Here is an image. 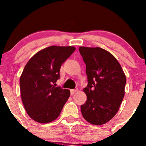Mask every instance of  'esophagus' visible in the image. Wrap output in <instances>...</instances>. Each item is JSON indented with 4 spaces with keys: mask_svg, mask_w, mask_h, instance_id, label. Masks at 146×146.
I'll use <instances>...</instances> for the list:
<instances>
[{
    "mask_svg": "<svg viewBox=\"0 0 146 146\" xmlns=\"http://www.w3.org/2000/svg\"><path fill=\"white\" fill-rule=\"evenodd\" d=\"M76 91H78V89H70V94H71V95H73V94H74Z\"/></svg>",
    "mask_w": 146,
    "mask_h": 146,
    "instance_id": "obj_1",
    "label": "esophagus"
}]
</instances>
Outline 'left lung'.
Masks as SVG:
<instances>
[{
    "instance_id": "obj_1",
    "label": "left lung",
    "mask_w": 146,
    "mask_h": 146,
    "mask_svg": "<svg viewBox=\"0 0 146 146\" xmlns=\"http://www.w3.org/2000/svg\"><path fill=\"white\" fill-rule=\"evenodd\" d=\"M86 64L88 84L83 89L87 100L81 112L87 122L105 124L116 114L125 95L126 77L118 62L110 52L99 47L80 46Z\"/></svg>"
}]
</instances>
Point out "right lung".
Returning a JSON list of instances; mask_svg holds the SVG:
<instances>
[{"label": "right lung", "instance_id": "add662e5", "mask_svg": "<svg viewBox=\"0 0 146 146\" xmlns=\"http://www.w3.org/2000/svg\"><path fill=\"white\" fill-rule=\"evenodd\" d=\"M76 50L73 46H51L28 61L20 78L21 100L27 113L40 123L52 122L60 116L70 91L55 84L61 66Z\"/></svg>", "mask_w": 146, "mask_h": 146}]
</instances>
